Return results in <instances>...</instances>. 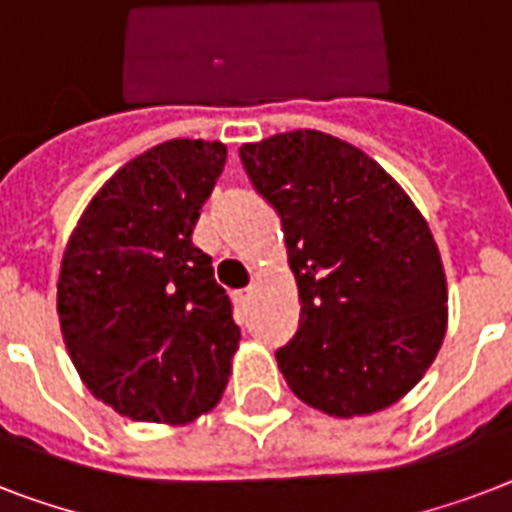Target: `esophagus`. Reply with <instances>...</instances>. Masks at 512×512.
I'll use <instances>...</instances> for the list:
<instances>
[{
    "label": "esophagus",
    "instance_id": "esophagus-1",
    "mask_svg": "<svg viewBox=\"0 0 512 512\" xmlns=\"http://www.w3.org/2000/svg\"><path fill=\"white\" fill-rule=\"evenodd\" d=\"M255 297V287H249V289H241V292H236V300H239L241 305H247L249 300Z\"/></svg>",
    "mask_w": 512,
    "mask_h": 512
}]
</instances>
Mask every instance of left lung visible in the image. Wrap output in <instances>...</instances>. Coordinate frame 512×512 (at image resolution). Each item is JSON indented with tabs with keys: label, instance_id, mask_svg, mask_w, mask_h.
Instances as JSON below:
<instances>
[{
	"label": "left lung",
	"instance_id": "1",
	"mask_svg": "<svg viewBox=\"0 0 512 512\" xmlns=\"http://www.w3.org/2000/svg\"><path fill=\"white\" fill-rule=\"evenodd\" d=\"M281 217L300 329L276 350L313 409L380 412L422 380L446 335V276L425 217L364 151L319 130L239 148Z\"/></svg>",
	"mask_w": 512,
	"mask_h": 512
}]
</instances>
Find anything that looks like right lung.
Listing matches in <instances>:
<instances>
[{"mask_svg":"<svg viewBox=\"0 0 512 512\" xmlns=\"http://www.w3.org/2000/svg\"><path fill=\"white\" fill-rule=\"evenodd\" d=\"M220 140H167L87 204L63 252L60 332L92 396L140 422L220 401L241 332L191 233L225 167Z\"/></svg>","mask_w":512,"mask_h":512,"instance_id":"1","label":"right lung"}]
</instances>
